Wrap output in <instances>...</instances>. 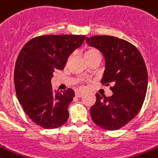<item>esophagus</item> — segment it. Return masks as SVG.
Returning a JSON list of instances; mask_svg holds the SVG:
<instances>
[{
	"mask_svg": "<svg viewBox=\"0 0 158 158\" xmlns=\"http://www.w3.org/2000/svg\"><path fill=\"white\" fill-rule=\"evenodd\" d=\"M83 95V94L81 93V92H75V96H76V97L80 98V97H82Z\"/></svg>",
	"mask_w": 158,
	"mask_h": 158,
	"instance_id": "1",
	"label": "esophagus"
}]
</instances>
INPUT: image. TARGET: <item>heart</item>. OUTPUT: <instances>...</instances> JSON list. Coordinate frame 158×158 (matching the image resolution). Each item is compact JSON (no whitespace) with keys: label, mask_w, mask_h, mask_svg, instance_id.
<instances>
[{"label":"heart","mask_w":158,"mask_h":158,"mask_svg":"<svg viewBox=\"0 0 158 158\" xmlns=\"http://www.w3.org/2000/svg\"><path fill=\"white\" fill-rule=\"evenodd\" d=\"M84 58L88 63L93 61H99L102 59V54L95 47H88L84 51Z\"/></svg>","instance_id":"1"}]
</instances>
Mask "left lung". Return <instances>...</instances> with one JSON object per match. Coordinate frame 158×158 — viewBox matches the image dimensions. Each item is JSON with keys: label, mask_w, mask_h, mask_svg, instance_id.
<instances>
[{"label": "left lung", "mask_w": 158, "mask_h": 158, "mask_svg": "<svg viewBox=\"0 0 158 158\" xmlns=\"http://www.w3.org/2000/svg\"><path fill=\"white\" fill-rule=\"evenodd\" d=\"M86 42L104 54L106 68L101 83H112L113 92L110 97L96 93L91 116L98 126L116 130L131 121L142 107L148 86L146 66L136 46L124 39L96 35L86 38Z\"/></svg>", "instance_id": "obj_1"}]
</instances>
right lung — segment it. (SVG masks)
Instances as JSON below:
<instances>
[{"instance_id": "add662e5", "label": "right lung", "mask_w": 158, "mask_h": 158, "mask_svg": "<svg viewBox=\"0 0 158 158\" xmlns=\"http://www.w3.org/2000/svg\"><path fill=\"white\" fill-rule=\"evenodd\" d=\"M84 35H41L27 42L20 51L14 68L18 101L30 120L46 129L67 121L68 105L75 97L71 88L51 87L54 70H63L70 54L81 46Z\"/></svg>"}]
</instances>
